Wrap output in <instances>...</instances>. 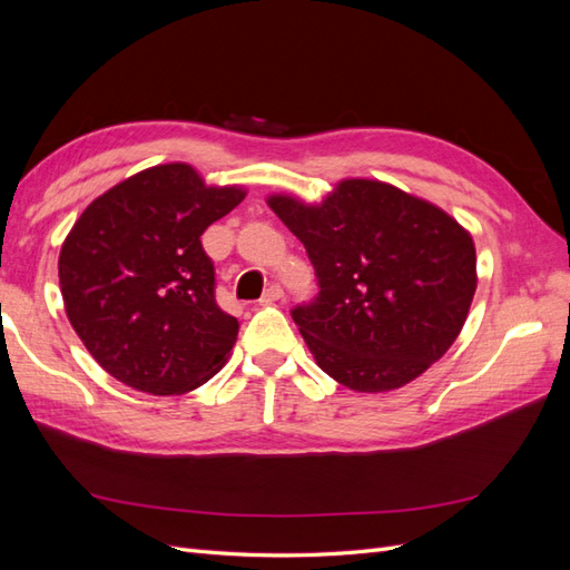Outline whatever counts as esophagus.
Instances as JSON below:
<instances>
[{
	"label": "esophagus",
	"mask_w": 570,
	"mask_h": 570,
	"mask_svg": "<svg viewBox=\"0 0 570 570\" xmlns=\"http://www.w3.org/2000/svg\"><path fill=\"white\" fill-rule=\"evenodd\" d=\"M283 299V287L281 285H271L264 295H262V299H258V304L262 306H271V304H275V302H281Z\"/></svg>",
	"instance_id": "obj_1"
}]
</instances>
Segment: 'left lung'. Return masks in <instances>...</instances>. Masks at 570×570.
Listing matches in <instances>:
<instances>
[{
	"label": "left lung",
	"instance_id": "left-lung-1",
	"mask_svg": "<svg viewBox=\"0 0 570 570\" xmlns=\"http://www.w3.org/2000/svg\"><path fill=\"white\" fill-rule=\"evenodd\" d=\"M266 204L306 247L321 292L292 312L321 371L354 392H390L444 356L478 287L471 233L433 202L344 178L321 202Z\"/></svg>",
	"mask_w": 570,
	"mask_h": 570
}]
</instances>
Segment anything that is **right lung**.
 I'll return each instance as SVG.
<instances>
[{"instance_id":"right-lung-1","label":"right lung","mask_w":570,"mask_h":570,"mask_svg":"<svg viewBox=\"0 0 570 570\" xmlns=\"http://www.w3.org/2000/svg\"><path fill=\"white\" fill-rule=\"evenodd\" d=\"M247 197L159 164L88 204L59 252L66 316L97 364L137 392H193L226 366L237 318L214 297L202 233Z\"/></svg>"}]
</instances>
